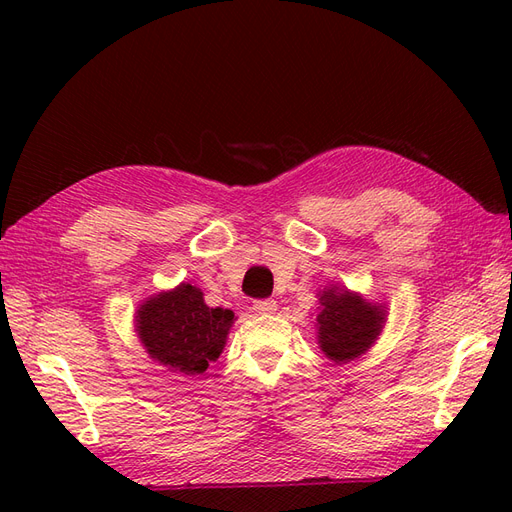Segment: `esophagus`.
Wrapping results in <instances>:
<instances>
[{"instance_id":"obj_1","label":"esophagus","mask_w":512,"mask_h":512,"mask_svg":"<svg viewBox=\"0 0 512 512\" xmlns=\"http://www.w3.org/2000/svg\"><path fill=\"white\" fill-rule=\"evenodd\" d=\"M275 309H277V305L271 299H256L254 301V312H258V314H273Z\"/></svg>"}]
</instances>
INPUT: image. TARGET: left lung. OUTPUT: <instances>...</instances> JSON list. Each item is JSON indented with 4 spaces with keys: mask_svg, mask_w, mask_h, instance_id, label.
<instances>
[{
    "mask_svg": "<svg viewBox=\"0 0 512 512\" xmlns=\"http://www.w3.org/2000/svg\"><path fill=\"white\" fill-rule=\"evenodd\" d=\"M322 312L318 314V339L322 352L335 363L352 361L363 354L378 337L384 314L376 305L365 303L356 294L327 290L320 297Z\"/></svg>",
    "mask_w": 512,
    "mask_h": 512,
    "instance_id": "obj_1",
    "label": "left lung"
}]
</instances>
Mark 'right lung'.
I'll return each mask as SVG.
<instances>
[{
  "mask_svg": "<svg viewBox=\"0 0 512 512\" xmlns=\"http://www.w3.org/2000/svg\"><path fill=\"white\" fill-rule=\"evenodd\" d=\"M232 318L230 309L207 307L203 292L181 284L141 305L136 331L151 359L194 376L222 354Z\"/></svg>",
  "mask_w": 512,
  "mask_h": 512,
  "instance_id": "1",
  "label": "right lung"
}]
</instances>
